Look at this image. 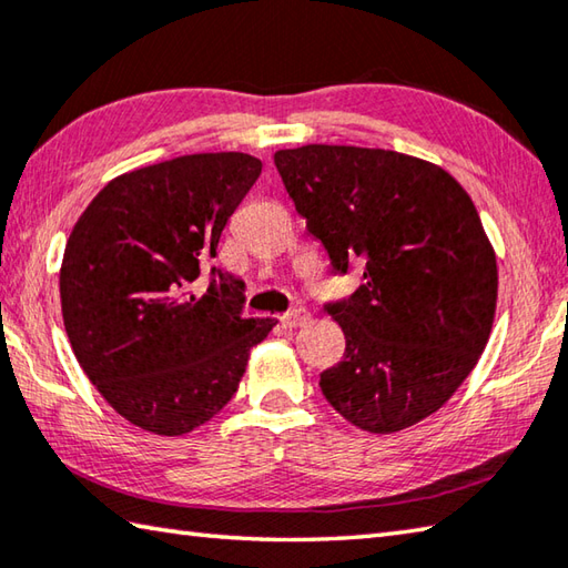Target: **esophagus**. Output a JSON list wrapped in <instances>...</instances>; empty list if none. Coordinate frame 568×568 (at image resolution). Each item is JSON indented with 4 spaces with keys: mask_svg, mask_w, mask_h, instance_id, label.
<instances>
[{
    "mask_svg": "<svg viewBox=\"0 0 568 568\" xmlns=\"http://www.w3.org/2000/svg\"><path fill=\"white\" fill-rule=\"evenodd\" d=\"M281 322H283V327H287V329L303 327V325H307V322H310V313H307L305 307H295V310H291V313H285L281 317Z\"/></svg>",
    "mask_w": 568,
    "mask_h": 568,
    "instance_id": "obj_1",
    "label": "esophagus"
}]
</instances>
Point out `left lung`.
<instances>
[{"instance_id":"left-lung-1","label":"left lung","mask_w":568,"mask_h":568,"mask_svg":"<svg viewBox=\"0 0 568 568\" xmlns=\"http://www.w3.org/2000/svg\"><path fill=\"white\" fill-rule=\"evenodd\" d=\"M273 160L335 273L364 263L357 291L325 307L347 347L320 374L322 394L369 433L436 414L475 369L497 307L495 248L470 194L394 150L303 144Z\"/></svg>"}]
</instances>
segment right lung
I'll use <instances>...</instances> for the list:
<instances>
[{
  "instance_id": "add662e5",
  "label": "right lung",
  "mask_w": 568,
  "mask_h": 568,
  "mask_svg": "<svg viewBox=\"0 0 568 568\" xmlns=\"http://www.w3.org/2000/svg\"><path fill=\"white\" fill-rule=\"evenodd\" d=\"M243 152L184 154L108 182L65 243L59 287L78 364L122 418L158 436L204 426L236 394L273 317H243V283L196 277L261 174Z\"/></svg>"
}]
</instances>
